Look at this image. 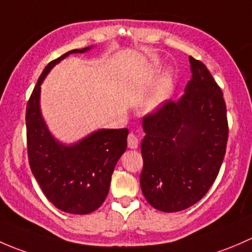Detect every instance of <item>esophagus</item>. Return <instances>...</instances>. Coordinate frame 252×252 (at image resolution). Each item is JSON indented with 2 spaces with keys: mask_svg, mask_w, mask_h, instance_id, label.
<instances>
[{
  "mask_svg": "<svg viewBox=\"0 0 252 252\" xmlns=\"http://www.w3.org/2000/svg\"><path fill=\"white\" fill-rule=\"evenodd\" d=\"M127 145H128V148H131V149H136V148L138 147V136H137L136 133L131 132V133L128 134V137H127Z\"/></svg>",
  "mask_w": 252,
  "mask_h": 252,
  "instance_id": "34e87169",
  "label": "esophagus"
}]
</instances>
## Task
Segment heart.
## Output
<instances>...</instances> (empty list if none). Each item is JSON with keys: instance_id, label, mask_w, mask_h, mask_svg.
<instances>
[{"instance_id": "obj_1", "label": "heart", "mask_w": 252, "mask_h": 252, "mask_svg": "<svg viewBox=\"0 0 252 252\" xmlns=\"http://www.w3.org/2000/svg\"><path fill=\"white\" fill-rule=\"evenodd\" d=\"M171 93V85L168 82V80H164V81L160 82L158 85V87L155 88L154 92L147 98L144 103V107L147 110H155L157 108H159L162 103L165 102L168 98Z\"/></svg>"}]
</instances>
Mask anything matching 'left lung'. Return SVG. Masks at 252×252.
I'll list each match as a JSON object with an SVG mask.
<instances>
[{
    "label": "left lung",
    "instance_id": "8db88e82",
    "mask_svg": "<svg viewBox=\"0 0 252 252\" xmlns=\"http://www.w3.org/2000/svg\"><path fill=\"white\" fill-rule=\"evenodd\" d=\"M191 80L178 100L143 118L141 188L157 210L177 212L198 203L216 180L228 141L223 93L200 61L189 57Z\"/></svg>",
    "mask_w": 252,
    "mask_h": 252
}]
</instances>
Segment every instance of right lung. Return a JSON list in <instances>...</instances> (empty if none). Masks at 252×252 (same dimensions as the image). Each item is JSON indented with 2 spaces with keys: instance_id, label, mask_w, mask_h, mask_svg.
Returning a JSON list of instances; mask_svg holds the SVG:
<instances>
[{
  "instance_id": "obj_1",
  "label": "right lung",
  "mask_w": 252,
  "mask_h": 252,
  "mask_svg": "<svg viewBox=\"0 0 252 252\" xmlns=\"http://www.w3.org/2000/svg\"><path fill=\"white\" fill-rule=\"evenodd\" d=\"M90 48L72 49L47 64L31 93L25 115L31 172L46 198L72 215L91 214L104 203L114 168L127 148L128 134L127 128H103L77 143L64 145L53 138L43 121L40 91L46 75L69 54L84 53Z\"/></svg>"
}]
</instances>
